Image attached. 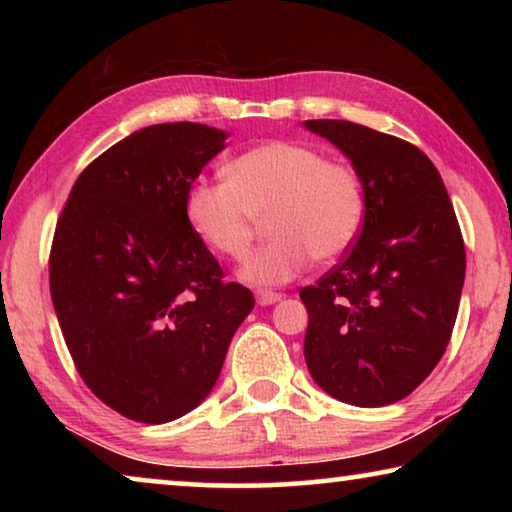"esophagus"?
<instances>
[{
  "instance_id": "esophagus-1",
  "label": "esophagus",
  "mask_w": 512,
  "mask_h": 512,
  "mask_svg": "<svg viewBox=\"0 0 512 512\" xmlns=\"http://www.w3.org/2000/svg\"><path fill=\"white\" fill-rule=\"evenodd\" d=\"M255 298H257V305L268 307V305H275V302H280V300H282V293H275V291H257Z\"/></svg>"
}]
</instances>
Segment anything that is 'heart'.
Segmentation results:
<instances>
[{
    "instance_id": "obj_1",
    "label": "heart",
    "mask_w": 512,
    "mask_h": 512,
    "mask_svg": "<svg viewBox=\"0 0 512 512\" xmlns=\"http://www.w3.org/2000/svg\"><path fill=\"white\" fill-rule=\"evenodd\" d=\"M228 180L198 178L185 194L189 228L212 253L241 259L266 219L271 239L241 266L257 287L291 282L311 259L334 262L357 244L368 214L366 187L348 162L314 146L271 140L239 153Z\"/></svg>"
}]
</instances>
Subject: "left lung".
Returning <instances> with one entry per match:
<instances>
[{
    "mask_svg": "<svg viewBox=\"0 0 512 512\" xmlns=\"http://www.w3.org/2000/svg\"><path fill=\"white\" fill-rule=\"evenodd\" d=\"M305 126L348 155L368 198L357 244L300 291L307 368L345 404H393L431 375L452 339L465 280L454 205L418 146L343 119Z\"/></svg>",
    "mask_w": 512,
    "mask_h": 512,
    "instance_id": "8db88e82",
    "label": "left lung"
}]
</instances>
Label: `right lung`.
<instances>
[{
  "label": "right lung",
  "mask_w": 512,
  "mask_h": 512,
  "mask_svg": "<svg viewBox=\"0 0 512 512\" xmlns=\"http://www.w3.org/2000/svg\"><path fill=\"white\" fill-rule=\"evenodd\" d=\"M225 137L192 121L128 135L83 169L56 223L49 289L67 350L124 418L162 424L196 409L255 305L185 216Z\"/></svg>",
  "instance_id": "add662e5"
}]
</instances>
